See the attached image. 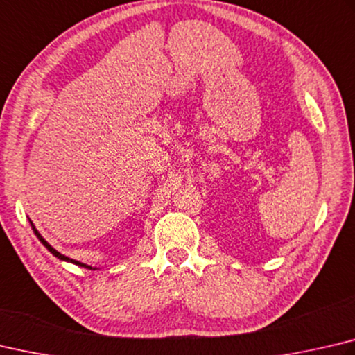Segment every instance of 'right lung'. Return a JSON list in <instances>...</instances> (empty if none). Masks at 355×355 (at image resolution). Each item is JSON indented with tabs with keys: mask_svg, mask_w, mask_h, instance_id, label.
I'll list each match as a JSON object with an SVG mask.
<instances>
[{
	"mask_svg": "<svg viewBox=\"0 0 355 355\" xmlns=\"http://www.w3.org/2000/svg\"><path fill=\"white\" fill-rule=\"evenodd\" d=\"M31 222V220H29ZM31 225H32V222H31ZM32 230H34V233H35V236L38 237V239H40V242L44 245V247H46L49 251H51V253H53L55 257H59V259L60 261H71V262H73V263H77V266H83V263H80V262H77V261H74V259H69V257H67L65 254H62V253H59V251H57L55 248H53V247H51V245L46 242V241H44L43 239V237H42V234L40 233H38V231L35 230V227H34V225H32ZM83 267H85V266H83ZM88 268H92V267H88Z\"/></svg>",
	"mask_w": 355,
	"mask_h": 355,
	"instance_id": "obj_1",
	"label": "right lung"
}]
</instances>
